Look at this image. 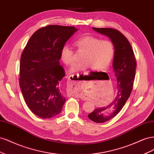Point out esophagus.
I'll list each match as a JSON object with an SVG mask.
<instances>
[{
	"label": "esophagus",
	"instance_id": "34e87169",
	"mask_svg": "<svg viewBox=\"0 0 154 154\" xmlns=\"http://www.w3.org/2000/svg\"><path fill=\"white\" fill-rule=\"evenodd\" d=\"M79 75V74H78ZM77 76H78V74H77ZM74 78V75H71V76H70L69 77V81H71L72 82V80H71V79H72ZM74 81V80H73Z\"/></svg>",
	"mask_w": 154,
	"mask_h": 154
}]
</instances>
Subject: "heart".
<instances>
[{
  "instance_id": "1",
  "label": "heart",
  "mask_w": 154,
  "mask_h": 154,
  "mask_svg": "<svg viewBox=\"0 0 154 154\" xmlns=\"http://www.w3.org/2000/svg\"><path fill=\"white\" fill-rule=\"evenodd\" d=\"M74 45L79 52H83L81 60L71 67V72L82 71L91 67L94 71L106 69L113 59L114 54V45L109 40H100L93 36H83L76 39ZM62 62L71 66L74 63L73 51L70 46L64 45L60 51Z\"/></svg>"
}]
</instances>
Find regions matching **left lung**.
Segmentation results:
<instances>
[{
  "mask_svg": "<svg viewBox=\"0 0 154 154\" xmlns=\"http://www.w3.org/2000/svg\"><path fill=\"white\" fill-rule=\"evenodd\" d=\"M92 29L108 36L114 48L112 68L116 78V96L109 105L96 109L88 115L91 120L101 123L115 117L128 99L136 75V60L131 45L122 32L112 28Z\"/></svg>",
  "mask_w": 154,
  "mask_h": 154,
  "instance_id": "left-lung-1",
  "label": "left lung"
}]
</instances>
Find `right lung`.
<instances>
[{
    "instance_id": "right-lung-1",
    "label": "right lung",
    "mask_w": 154,
    "mask_h": 154,
    "mask_svg": "<svg viewBox=\"0 0 154 154\" xmlns=\"http://www.w3.org/2000/svg\"><path fill=\"white\" fill-rule=\"evenodd\" d=\"M77 31L71 26L42 27L31 36L22 53L20 90L27 106L39 118H51L62 110L66 97L60 87L65 72L60 65V51Z\"/></svg>"
}]
</instances>
